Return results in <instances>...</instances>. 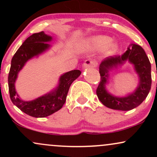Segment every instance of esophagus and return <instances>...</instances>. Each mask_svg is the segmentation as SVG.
I'll use <instances>...</instances> for the list:
<instances>
[{
	"label": "esophagus",
	"mask_w": 157,
	"mask_h": 157,
	"mask_svg": "<svg viewBox=\"0 0 157 157\" xmlns=\"http://www.w3.org/2000/svg\"><path fill=\"white\" fill-rule=\"evenodd\" d=\"M97 66V61L91 60V59H88L84 62L82 64V67L83 68H89V67H96Z\"/></svg>",
	"instance_id": "esophagus-1"
}]
</instances>
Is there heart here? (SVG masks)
I'll use <instances>...</instances> for the list:
<instances>
[{"label": "heart", "mask_w": 157, "mask_h": 157, "mask_svg": "<svg viewBox=\"0 0 157 157\" xmlns=\"http://www.w3.org/2000/svg\"><path fill=\"white\" fill-rule=\"evenodd\" d=\"M110 42H111V38L107 36L97 35L90 38L88 40V44L90 47L97 49L102 48L106 46V53L112 54L116 51L117 45L115 44H110Z\"/></svg>", "instance_id": "1"}]
</instances>
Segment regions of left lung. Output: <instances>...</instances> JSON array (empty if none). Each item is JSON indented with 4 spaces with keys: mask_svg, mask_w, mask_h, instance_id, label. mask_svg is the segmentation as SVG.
<instances>
[{
    "mask_svg": "<svg viewBox=\"0 0 157 157\" xmlns=\"http://www.w3.org/2000/svg\"><path fill=\"white\" fill-rule=\"evenodd\" d=\"M128 60L135 65L136 71L140 76V81L138 89L134 93L125 98H116L111 95L105 90V85L107 82L108 71L113 67L121 64ZM151 63L145 51L141 46L133 44L131 48L122 56L109 57L100 66V82L97 89L99 100L106 107L114 110L129 111L140 105L146 98L151 86Z\"/></svg>",
    "mask_w": 157,
    "mask_h": 157,
    "instance_id": "left-lung-1",
    "label": "left lung"
}]
</instances>
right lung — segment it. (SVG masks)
Returning <instances> with one entry per match:
<instances>
[{"label":"right lung","mask_w":157,"mask_h":157,"mask_svg":"<svg viewBox=\"0 0 157 157\" xmlns=\"http://www.w3.org/2000/svg\"><path fill=\"white\" fill-rule=\"evenodd\" d=\"M52 37L44 32L35 33L27 38L14 55L8 76L9 91L12 102L23 112L33 117H46L60 110L66 102L70 86L80 75V70H72L60 77L59 86L52 92L38 97L32 101H23L15 91V82L17 74L29 59L44 52L49 47L46 42Z\"/></svg>","instance_id":"add662e5"}]
</instances>
